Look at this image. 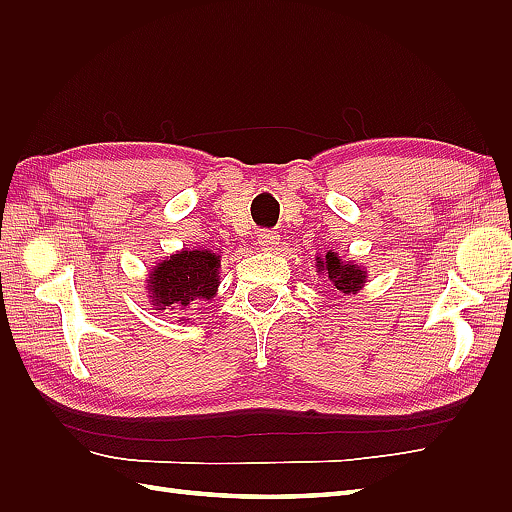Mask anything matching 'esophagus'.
<instances>
[{
  "label": "esophagus",
  "instance_id": "1",
  "mask_svg": "<svg viewBox=\"0 0 512 512\" xmlns=\"http://www.w3.org/2000/svg\"><path fill=\"white\" fill-rule=\"evenodd\" d=\"M258 245L262 247V250L271 252V250H275L277 245H280V237H277V232H273V230H260Z\"/></svg>",
  "mask_w": 512,
  "mask_h": 512
}]
</instances>
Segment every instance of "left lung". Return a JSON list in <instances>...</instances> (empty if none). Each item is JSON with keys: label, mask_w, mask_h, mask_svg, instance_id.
<instances>
[{"label": "left lung", "mask_w": 512, "mask_h": 512, "mask_svg": "<svg viewBox=\"0 0 512 512\" xmlns=\"http://www.w3.org/2000/svg\"><path fill=\"white\" fill-rule=\"evenodd\" d=\"M316 271L327 277V282H331L339 294H356L367 280L365 269L354 262H344L333 250L324 256H316Z\"/></svg>", "instance_id": "1"}]
</instances>
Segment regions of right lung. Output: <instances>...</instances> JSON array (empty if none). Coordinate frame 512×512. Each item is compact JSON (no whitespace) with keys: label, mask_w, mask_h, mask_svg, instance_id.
<instances>
[{"label":"right lung","mask_w":512,"mask_h":512,"mask_svg":"<svg viewBox=\"0 0 512 512\" xmlns=\"http://www.w3.org/2000/svg\"><path fill=\"white\" fill-rule=\"evenodd\" d=\"M220 256L211 250H183L153 267L147 280L151 305L160 312L183 316L211 301L220 286Z\"/></svg>","instance_id":"1"}]
</instances>
